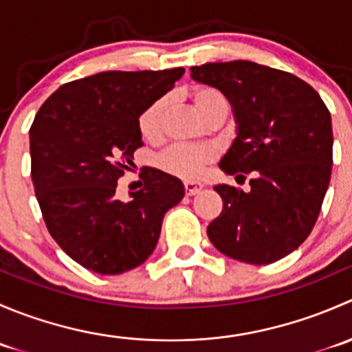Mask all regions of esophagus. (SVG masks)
Segmentation results:
<instances>
[{"label": "esophagus", "mask_w": 352, "mask_h": 352, "mask_svg": "<svg viewBox=\"0 0 352 352\" xmlns=\"http://www.w3.org/2000/svg\"><path fill=\"white\" fill-rule=\"evenodd\" d=\"M184 187H186V194L187 196H196L202 190V184L199 182H194V180H187V182H184Z\"/></svg>", "instance_id": "obj_1"}]
</instances>
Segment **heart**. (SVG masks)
Masks as SVG:
<instances>
[{"label":"heart","instance_id":"1","mask_svg":"<svg viewBox=\"0 0 352 352\" xmlns=\"http://www.w3.org/2000/svg\"><path fill=\"white\" fill-rule=\"evenodd\" d=\"M190 100L206 122L214 119L225 120L230 112L228 98L218 88L199 87L190 94ZM166 105L168 98L160 97L140 113L138 127L144 140L153 141L160 138ZM212 162H214V151L211 148L190 146V144H172L156 156V165L160 168L180 179H196Z\"/></svg>","mask_w":352,"mask_h":352}]
</instances>
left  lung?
<instances>
[{"instance_id": "obj_1", "label": "left lung", "mask_w": 352, "mask_h": 352, "mask_svg": "<svg viewBox=\"0 0 352 352\" xmlns=\"http://www.w3.org/2000/svg\"><path fill=\"white\" fill-rule=\"evenodd\" d=\"M199 83L232 104L239 131L219 168L250 190L214 187L223 211L208 226L221 254L272 264L307 240L320 214L332 172V120L320 95L294 74L252 61L190 67Z\"/></svg>"}]
</instances>
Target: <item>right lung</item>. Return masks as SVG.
Instances as JSON below:
<instances>
[{"instance_id": "right-lung-1", "label": "right lung", "mask_w": 352, "mask_h": 352, "mask_svg": "<svg viewBox=\"0 0 352 352\" xmlns=\"http://www.w3.org/2000/svg\"><path fill=\"white\" fill-rule=\"evenodd\" d=\"M184 67L104 71L59 87L30 127L32 182L45 226L73 261L98 274L143 264L158 243L162 221L182 201L177 177L143 172L131 201L116 199L117 180L143 146L138 119L172 90Z\"/></svg>"}]
</instances>
